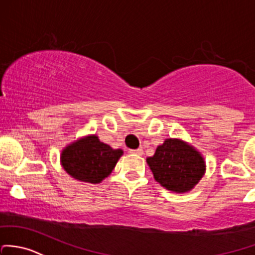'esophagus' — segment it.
Listing matches in <instances>:
<instances>
[{"label": "esophagus", "instance_id": "1", "mask_svg": "<svg viewBox=\"0 0 255 255\" xmlns=\"http://www.w3.org/2000/svg\"><path fill=\"white\" fill-rule=\"evenodd\" d=\"M130 154H134V155H143L144 151L143 149H135V150H129Z\"/></svg>", "mask_w": 255, "mask_h": 255}]
</instances>
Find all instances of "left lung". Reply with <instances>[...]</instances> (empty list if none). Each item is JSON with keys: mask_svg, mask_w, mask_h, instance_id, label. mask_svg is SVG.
<instances>
[{"mask_svg": "<svg viewBox=\"0 0 255 255\" xmlns=\"http://www.w3.org/2000/svg\"><path fill=\"white\" fill-rule=\"evenodd\" d=\"M155 181L173 193L191 192L205 175V159L197 148L181 138H167L146 157Z\"/></svg>", "mask_w": 255, "mask_h": 255, "instance_id": "8db88e82", "label": "left lung"}]
</instances>
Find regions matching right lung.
<instances>
[{"label": "right lung", "instance_id": "obj_1", "mask_svg": "<svg viewBox=\"0 0 255 255\" xmlns=\"http://www.w3.org/2000/svg\"><path fill=\"white\" fill-rule=\"evenodd\" d=\"M122 155V149H112L96 134H88L67 144L61 151L60 161L74 179L96 184L110 176Z\"/></svg>", "mask_w": 255, "mask_h": 255}]
</instances>
